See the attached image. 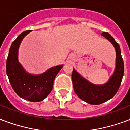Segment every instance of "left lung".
<instances>
[{
  "instance_id": "left-lung-1",
  "label": "left lung",
  "mask_w": 130,
  "mask_h": 130,
  "mask_svg": "<svg viewBox=\"0 0 130 130\" xmlns=\"http://www.w3.org/2000/svg\"><path fill=\"white\" fill-rule=\"evenodd\" d=\"M102 35L112 44L116 51L115 69L108 82L102 85H95L85 79L75 69L72 72L75 93L81 100L92 105L100 104L113 98L120 87L124 74V64L120 46L108 32H102Z\"/></svg>"
}]
</instances>
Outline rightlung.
Listing matches in <instances>:
<instances>
[{"mask_svg":"<svg viewBox=\"0 0 130 130\" xmlns=\"http://www.w3.org/2000/svg\"><path fill=\"white\" fill-rule=\"evenodd\" d=\"M30 32L24 31L13 41L6 63V72L18 95L26 100L37 102L43 100L51 92L54 78L63 65L50 67L41 74L35 75L26 72L18 61V50L24 37Z\"/></svg>","mask_w":130,"mask_h":130,"instance_id":"add662e5","label":"right lung"}]
</instances>
